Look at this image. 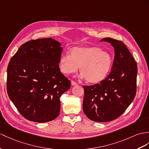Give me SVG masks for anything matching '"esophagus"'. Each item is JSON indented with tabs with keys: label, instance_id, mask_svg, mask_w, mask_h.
<instances>
[{
	"label": "esophagus",
	"instance_id": "esophagus-1",
	"mask_svg": "<svg viewBox=\"0 0 149 149\" xmlns=\"http://www.w3.org/2000/svg\"><path fill=\"white\" fill-rule=\"evenodd\" d=\"M77 85V82H75V81H73V80L71 81V85L75 86V85Z\"/></svg>",
	"mask_w": 149,
	"mask_h": 149
}]
</instances>
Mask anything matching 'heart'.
Segmentation results:
<instances>
[{
	"label": "heart",
	"mask_w": 149,
	"mask_h": 149,
	"mask_svg": "<svg viewBox=\"0 0 149 149\" xmlns=\"http://www.w3.org/2000/svg\"><path fill=\"white\" fill-rule=\"evenodd\" d=\"M113 64L112 54L99 47L77 46L71 48L70 55L61 57L59 66L65 74L77 72L79 68L81 77L90 83H97L106 78Z\"/></svg>",
	"instance_id": "obj_1"
}]
</instances>
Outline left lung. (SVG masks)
I'll return each instance as SVG.
<instances>
[{"mask_svg":"<svg viewBox=\"0 0 149 149\" xmlns=\"http://www.w3.org/2000/svg\"><path fill=\"white\" fill-rule=\"evenodd\" d=\"M110 43L114 49L112 70L100 83L83 86V109L90 119L109 122L117 119L132 102L136 92V62L124 43L111 38L100 42Z\"/></svg>","mask_w":149,"mask_h":149,"instance_id":"left-lung-1","label":"left lung"}]
</instances>
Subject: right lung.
I'll use <instances>...</instances> for the list:
<instances>
[{"instance_id": "1", "label": "right lung", "mask_w": 149, "mask_h": 149, "mask_svg": "<svg viewBox=\"0 0 149 149\" xmlns=\"http://www.w3.org/2000/svg\"><path fill=\"white\" fill-rule=\"evenodd\" d=\"M51 38L21 45L8 66L7 91L17 111L29 121L45 123L59 114L60 97L71 81L59 67L63 48Z\"/></svg>"}]
</instances>
